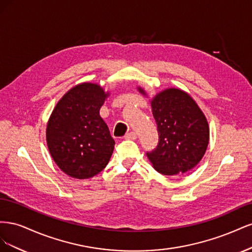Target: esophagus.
I'll return each mask as SVG.
<instances>
[{
	"mask_svg": "<svg viewBox=\"0 0 252 252\" xmlns=\"http://www.w3.org/2000/svg\"><path fill=\"white\" fill-rule=\"evenodd\" d=\"M136 138H138V134H136V133L133 132V131L128 132V133L125 135V139H126V140H135Z\"/></svg>",
	"mask_w": 252,
	"mask_h": 252,
	"instance_id": "34e87169",
	"label": "esophagus"
}]
</instances>
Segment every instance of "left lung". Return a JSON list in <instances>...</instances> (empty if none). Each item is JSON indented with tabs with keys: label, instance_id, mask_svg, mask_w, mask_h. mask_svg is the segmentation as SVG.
<instances>
[{
	"label": "left lung",
	"instance_id": "1",
	"mask_svg": "<svg viewBox=\"0 0 252 252\" xmlns=\"http://www.w3.org/2000/svg\"><path fill=\"white\" fill-rule=\"evenodd\" d=\"M141 94L144 89L139 87ZM158 144L147 152L154 168L165 175L185 173L199 163L209 143L207 120L185 91L168 88L151 100Z\"/></svg>",
	"mask_w": 252,
	"mask_h": 252
}]
</instances>
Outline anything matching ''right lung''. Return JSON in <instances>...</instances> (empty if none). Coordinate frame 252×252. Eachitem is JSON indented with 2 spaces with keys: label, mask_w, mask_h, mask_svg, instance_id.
I'll list each match as a JSON object with an SVG mask.
<instances>
[{
  "label": "right lung",
  "mask_w": 252,
  "mask_h": 252,
  "mask_svg": "<svg viewBox=\"0 0 252 252\" xmlns=\"http://www.w3.org/2000/svg\"><path fill=\"white\" fill-rule=\"evenodd\" d=\"M107 96L97 84L82 83L67 91L49 118V152L60 169L71 178L94 177L111 158L116 143L100 117Z\"/></svg>",
  "instance_id": "right-lung-1"
}]
</instances>
